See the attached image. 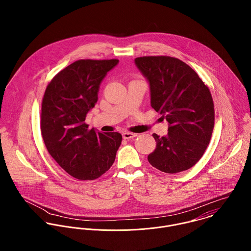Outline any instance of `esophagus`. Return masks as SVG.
Listing matches in <instances>:
<instances>
[{
  "mask_svg": "<svg viewBox=\"0 0 251 251\" xmlns=\"http://www.w3.org/2000/svg\"><path fill=\"white\" fill-rule=\"evenodd\" d=\"M137 136V134L136 133H131V132H124L123 133V138L124 139H131V138H134V137H136Z\"/></svg>",
  "mask_w": 251,
  "mask_h": 251,
  "instance_id": "obj_1",
  "label": "esophagus"
}]
</instances>
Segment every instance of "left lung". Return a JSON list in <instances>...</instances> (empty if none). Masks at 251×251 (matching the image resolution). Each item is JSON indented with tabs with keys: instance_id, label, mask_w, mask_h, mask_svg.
<instances>
[{
	"instance_id": "1",
	"label": "left lung",
	"mask_w": 251,
	"mask_h": 251,
	"mask_svg": "<svg viewBox=\"0 0 251 251\" xmlns=\"http://www.w3.org/2000/svg\"><path fill=\"white\" fill-rule=\"evenodd\" d=\"M135 64L150 83L151 105L169 123L168 134L153 133L151 166L168 174L185 171L203 156L215 126L209 88L188 65L169 56H144Z\"/></svg>"
}]
</instances>
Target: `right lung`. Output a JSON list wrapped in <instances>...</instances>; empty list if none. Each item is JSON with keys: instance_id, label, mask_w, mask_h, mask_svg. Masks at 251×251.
<instances>
[{"instance_id": "right-lung-1", "label": "right lung", "mask_w": 251, "mask_h": 251, "mask_svg": "<svg viewBox=\"0 0 251 251\" xmlns=\"http://www.w3.org/2000/svg\"><path fill=\"white\" fill-rule=\"evenodd\" d=\"M119 60H78L57 73L41 103L40 130L50 155L71 176L93 180L115 161L119 132H98L85 123L98 101L102 79Z\"/></svg>"}]
</instances>
